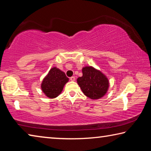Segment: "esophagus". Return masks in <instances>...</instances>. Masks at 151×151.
<instances>
[{
	"label": "esophagus",
	"mask_w": 151,
	"mask_h": 151,
	"mask_svg": "<svg viewBox=\"0 0 151 151\" xmlns=\"http://www.w3.org/2000/svg\"><path fill=\"white\" fill-rule=\"evenodd\" d=\"M70 80L71 81H75V76H71V77L70 78Z\"/></svg>",
	"instance_id": "obj_1"
}]
</instances>
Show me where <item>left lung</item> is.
I'll use <instances>...</instances> for the list:
<instances>
[{"instance_id": "8db88e82", "label": "left lung", "mask_w": 151, "mask_h": 151, "mask_svg": "<svg viewBox=\"0 0 151 151\" xmlns=\"http://www.w3.org/2000/svg\"><path fill=\"white\" fill-rule=\"evenodd\" d=\"M83 76L77 78V83L85 95L91 99H99L105 95L109 87L108 78L99 70L91 66L82 69Z\"/></svg>"}]
</instances>
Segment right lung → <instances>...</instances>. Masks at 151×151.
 Returning <instances> with one entry per match:
<instances>
[{
    "label": "right lung",
    "instance_id": "right-lung-1",
    "mask_svg": "<svg viewBox=\"0 0 151 151\" xmlns=\"http://www.w3.org/2000/svg\"><path fill=\"white\" fill-rule=\"evenodd\" d=\"M68 81V78L66 77L65 73L55 66L43 78L40 86L46 96L50 99H54L61 93L64 86Z\"/></svg>",
    "mask_w": 151,
    "mask_h": 151
}]
</instances>
